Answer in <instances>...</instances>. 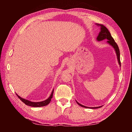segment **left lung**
I'll return each instance as SVG.
<instances>
[{"mask_svg": "<svg viewBox=\"0 0 132 132\" xmlns=\"http://www.w3.org/2000/svg\"><path fill=\"white\" fill-rule=\"evenodd\" d=\"M98 26H100L101 27V31H100L99 34H98V37L97 38V41H102V40H104V39H107L108 41H107V42L111 45L112 47L114 48V50L116 52V53H117V59H118V63H119V65L120 66V52H119V47H118L117 44L116 43L115 40L113 39V38L112 37L111 35V33L109 32V31H108V29H107L105 27L104 25H102V24H97ZM77 104H79L80 106H81L82 107H84V108H93V109H95V108H100V107L101 106H98V107H87V106H84L82 105L79 104V102L77 101Z\"/></svg>", "mask_w": 132, "mask_h": 132, "instance_id": "1", "label": "left lung"}]
</instances>
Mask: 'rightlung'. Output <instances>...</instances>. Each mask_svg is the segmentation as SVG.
I'll use <instances>...</instances> for the list:
<instances>
[{"mask_svg": "<svg viewBox=\"0 0 132 132\" xmlns=\"http://www.w3.org/2000/svg\"><path fill=\"white\" fill-rule=\"evenodd\" d=\"M53 90L52 91V93H51L50 97H49L47 100H45V101H41V102H31L30 101H28V100L24 99V98H21L17 94H16V95H17V97L20 98V100L22 102H24V103L26 105H27L33 106V107H41V106L47 105L48 104H49V103L51 102V99H52V98L53 97Z\"/></svg>", "mask_w": 132, "mask_h": 132, "instance_id": "add662e5", "label": "right lung"}]
</instances>
